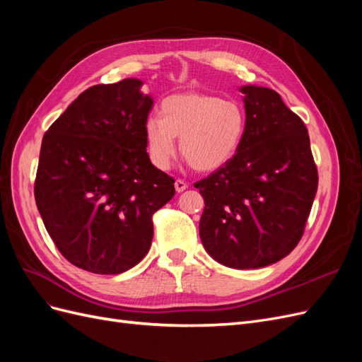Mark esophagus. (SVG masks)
<instances>
[{
	"mask_svg": "<svg viewBox=\"0 0 362 362\" xmlns=\"http://www.w3.org/2000/svg\"><path fill=\"white\" fill-rule=\"evenodd\" d=\"M185 189H187V182L182 181V180H177V181H175V190H177L178 193L184 192Z\"/></svg>",
	"mask_w": 362,
	"mask_h": 362,
	"instance_id": "34e87169",
	"label": "esophagus"
}]
</instances>
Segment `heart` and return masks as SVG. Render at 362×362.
I'll return each mask as SVG.
<instances>
[{
  "mask_svg": "<svg viewBox=\"0 0 362 362\" xmlns=\"http://www.w3.org/2000/svg\"><path fill=\"white\" fill-rule=\"evenodd\" d=\"M160 116L145 122L149 160L166 170L180 151L198 172H214L231 161L246 133V112L237 100L201 92H185L164 98Z\"/></svg>",
  "mask_w": 362,
  "mask_h": 362,
  "instance_id": "b5f03b06",
  "label": "heart"
}]
</instances>
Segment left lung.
Listing matches in <instances>:
<instances>
[{"instance_id": "left-lung-1", "label": "left lung", "mask_w": 362, "mask_h": 362, "mask_svg": "<svg viewBox=\"0 0 362 362\" xmlns=\"http://www.w3.org/2000/svg\"><path fill=\"white\" fill-rule=\"evenodd\" d=\"M246 133L235 157L194 187L205 201L202 245L231 269L275 264L299 243L317 192V169L302 119L278 92L240 87Z\"/></svg>"}]
</instances>
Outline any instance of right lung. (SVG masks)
<instances>
[{"label": "right lung", "mask_w": 362, "mask_h": 362, "mask_svg": "<svg viewBox=\"0 0 362 362\" xmlns=\"http://www.w3.org/2000/svg\"><path fill=\"white\" fill-rule=\"evenodd\" d=\"M141 86L125 78L90 87L42 139L35 198L43 225L64 258L98 275L145 258L152 214L175 194L173 178L146 152L154 100Z\"/></svg>", "instance_id": "obj_1"}]
</instances>
